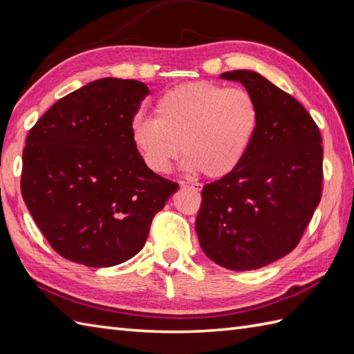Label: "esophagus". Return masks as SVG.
Here are the masks:
<instances>
[{
    "label": "esophagus",
    "instance_id": "esophagus-1",
    "mask_svg": "<svg viewBox=\"0 0 354 354\" xmlns=\"http://www.w3.org/2000/svg\"><path fill=\"white\" fill-rule=\"evenodd\" d=\"M183 190H192V192H201L202 185L198 183H181Z\"/></svg>",
    "mask_w": 354,
    "mask_h": 354
}]
</instances>
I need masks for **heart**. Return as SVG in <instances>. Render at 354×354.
<instances>
[{
    "label": "heart",
    "instance_id": "b5f03b06",
    "mask_svg": "<svg viewBox=\"0 0 354 354\" xmlns=\"http://www.w3.org/2000/svg\"><path fill=\"white\" fill-rule=\"evenodd\" d=\"M259 122V103L248 89L194 82L162 94L153 118H133L131 135L155 173H167L183 149L187 169L222 178L245 160Z\"/></svg>",
    "mask_w": 354,
    "mask_h": 354
}]
</instances>
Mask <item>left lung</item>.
I'll return each instance as SVG.
<instances>
[{
  "mask_svg": "<svg viewBox=\"0 0 354 354\" xmlns=\"http://www.w3.org/2000/svg\"><path fill=\"white\" fill-rule=\"evenodd\" d=\"M259 103L260 122L236 170L204 185L196 232L209 260L252 270L293 251L322 193V138L299 102L251 70L221 74Z\"/></svg>",
  "mask_w": 354,
  "mask_h": 354,
  "instance_id": "left-lung-1",
  "label": "left lung"
}]
</instances>
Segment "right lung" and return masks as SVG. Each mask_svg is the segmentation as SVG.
<instances>
[{"label": "right lung", "instance_id": "right-lung-1", "mask_svg": "<svg viewBox=\"0 0 354 354\" xmlns=\"http://www.w3.org/2000/svg\"><path fill=\"white\" fill-rule=\"evenodd\" d=\"M147 94L138 80H94L57 100L27 135L22 198L66 260L109 268L132 259L178 190L132 142V120Z\"/></svg>", "mask_w": 354, "mask_h": 354}]
</instances>
